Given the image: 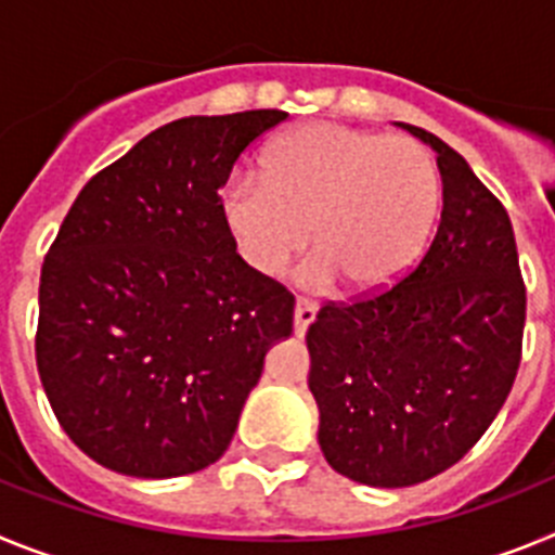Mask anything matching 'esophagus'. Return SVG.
Returning a JSON list of instances; mask_svg holds the SVG:
<instances>
[{
	"label": "esophagus",
	"instance_id": "1",
	"mask_svg": "<svg viewBox=\"0 0 555 555\" xmlns=\"http://www.w3.org/2000/svg\"><path fill=\"white\" fill-rule=\"evenodd\" d=\"M317 302L306 300V297H297V306H294V333L297 336H306L308 325H311L313 320H317Z\"/></svg>",
	"mask_w": 555,
	"mask_h": 555
}]
</instances>
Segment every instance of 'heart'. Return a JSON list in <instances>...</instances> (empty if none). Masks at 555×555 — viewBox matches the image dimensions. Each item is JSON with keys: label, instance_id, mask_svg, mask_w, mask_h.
<instances>
[{"label": "heart", "instance_id": "obj_1", "mask_svg": "<svg viewBox=\"0 0 555 555\" xmlns=\"http://www.w3.org/2000/svg\"><path fill=\"white\" fill-rule=\"evenodd\" d=\"M233 247L258 274H281L308 244V286L352 294L395 286L425 253L442 210L434 155L403 135L317 121L267 146L261 178H230L219 199Z\"/></svg>", "mask_w": 555, "mask_h": 555}]
</instances>
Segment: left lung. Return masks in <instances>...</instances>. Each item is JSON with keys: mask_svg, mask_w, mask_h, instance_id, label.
<instances>
[{"mask_svg": "<svg viewBox=\"0 0 555 555\" xmlns=\"http://www.w3.org/2000/svg\"><path fill=\"white\" fill-rule=\"evenodd\" d=\"M436 152L442 222L386 292L327 302L308 327V389L327 464L366 487H414L464 459L506 403L526 327L512 219L453 146Z\"/></svg>", "mask_w": 555, "mask_h": 555, "instance_id": "8db88e82", "label": "left lung"}]
</instances>
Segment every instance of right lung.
Masks as SVG:
<instances>
[{"instance_id":"right-lung-1","label":"right lung","mask_w":555,"mask_h":555,"mask_svg":"<svg viewBox=\"0 0 555 555\" xmlns=\"http://www.w3.org/2000/svg\"><path fill=\"white\" fill-rule=\"evenodd\" d=\"M283 111L189 116L88 180L49 247L36 361L68 439L132 478L222 459L294 297L235 253L219 189Z\"/></svg>"}]
</instances>
